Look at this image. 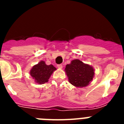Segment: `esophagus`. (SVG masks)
<instances>
[{"label": "esophagus", "mask_w": 124, "mask_h": 124, "mask_svg": "<svg viewBox=\"0 0 124 124\" xmlns=\"http://www.w3.org/2000/svg\"><path fill=\"white\" fill-rule=\"evenodd\" d=\"M57 67L59 69H61V68H63V65H62V64H58V65H57Z\"/></svg>", "instance_id": "esophagus-1"}]
</instances>
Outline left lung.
<instances>
[{
	"instance_id": "left-lung-1",
	"label": "left lung",
	"mask_w": 124,
	"mask_h": 124,
	"mask_svg": "<svg viewBox=\"0 0 124 124\" xmlns=\"http://www.w3.org/2000/svg\"><path fill=\"white\" fill-rule=\"evenodd\" d=\"M65 72L69 82L76 87H86L94 76V70L92 66L84 64L79 60H74L66 66Z\"/></svg>"
}]
</instances>
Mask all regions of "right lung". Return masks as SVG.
I'll return each instance as SVG.
<instances>
[{"label": "right lung", "instance_id": "add662e5", "mask_svg": "<svg viewBox=\"0 0 124 124\" xmlns=\"http://www.w3.org/2000/svg\"><path fill=\"white\" fill-rule=\"evenodd\" d=\"M56 70V68L52 64L46 65L45 61H41L40 63L33 66L30 73L36 83L43 84L48 81L49 78Z\"/></svg>", "mask_w": 124, "mask_h": 124}]
</instances>
